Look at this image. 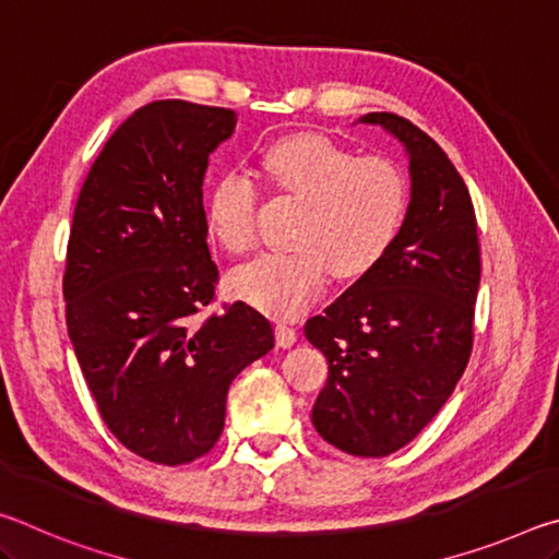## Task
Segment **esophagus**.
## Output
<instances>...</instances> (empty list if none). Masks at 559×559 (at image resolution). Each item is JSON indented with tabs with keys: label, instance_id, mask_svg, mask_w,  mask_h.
Masks as SVG:
<instances>
[{
	"label": "esophagus",
	"instance_id": "esophagus-1",
	"mask_svg": "<svg viewBox=\"0 0 559 559\" xmlns=\"http://www.w3.org/2000/svg\"><path fill=\"white\" fill-rule=\"evenodd\" d=\"M276 340H278L281 347H293V345H296V340H298L296 328L286 323V320H283V323H276Z\"/></svg>",
	"mask_w": 559,
	"mask_h": 559
}]
</instances>
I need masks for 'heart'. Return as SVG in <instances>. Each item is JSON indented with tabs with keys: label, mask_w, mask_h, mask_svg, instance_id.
I'll use <instances>...</instances> for the list:
<instances>
[{
	"label": "heart",
	"mask_w": 559,
	"mask_h": 559,
	"mask_svg": "<svg viewBox=\"0 0 559 559\" xmlns=\"http://www.w3.org/2000/svg\"><path fill=\"white\" fill-rule=\"evenodd\" d=\"M263 175L296 200L300 214L296 251L261 253L236 269L229 288L269 316H296L325 290L333 269L357 278L380 263L400 236L406 216V182L384 157H355L316 132H296L261 153ZM257 185L239 173L212 182L204 222L229 253L251 249L257 226Z\"/></svg>",
	"instance_id": "b5f03b06"
}]
</instances>
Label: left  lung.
<instances>
[{"label":"left lung","instance_id":"1","mask_svg":"<svg viewBox=\"0 0 559 559\" xmlns=\"http://www.w3.org/2000/svg\"><path fill=\"white\" fill-rule=\"evenodd\" d=\"M404 147L412 194L390 253L359 276L306 337L328 357L313 427L353 456H390L439 414L466 370L480 283L476 212L463 177L427 132L367 112Z\"/></svg>","mask_w":559,"mask_h":559}]
</instances>
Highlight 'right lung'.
I'll return each instance as SVG.
<instances>
[{"instance_id":"obj_1","label":"right lung","mask_w":559,"mask_h":559,"mask_svg":"<svg viewBox=\"0 0 559 559\" xmlns=\"http://www.w3.org/2000/svg\"><path fill=\"white\" fill-rule=\"evenodd\" d=\"M236 112L155 100L103 147L75 202L66 257V325L106 427L165 466L222 437L226 392L273 349V328L236 300L200 320L219 278L202 185Z\"/></svg>"}]
</instances>
